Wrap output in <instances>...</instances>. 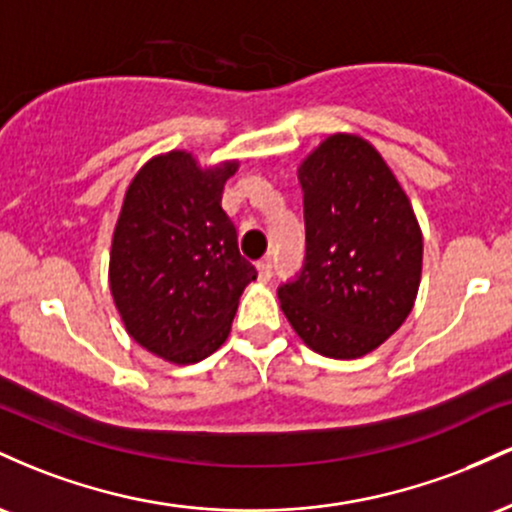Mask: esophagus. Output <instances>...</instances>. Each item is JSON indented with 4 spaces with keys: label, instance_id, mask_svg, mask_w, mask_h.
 <instances>
[{
    "label": "esophagus",
    "instance_id": "obj_1",
    "mask_svg": "<svg viewBox=\"0 0 512 512\" xmlns=\"http://www.w3.org/2000/svg\"><path fill=\"white\" fill-rule=\"evenodd\" d=\"M257 276H260V281L272 279V262H269V260L257 262Z\"/></svg>",
    "mask_w": 512,
    "mask_h": 512
}]
</instances>
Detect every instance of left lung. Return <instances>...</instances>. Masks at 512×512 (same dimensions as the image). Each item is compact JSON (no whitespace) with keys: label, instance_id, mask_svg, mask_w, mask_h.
I'll use <instances>...</instances> for the list:
<instances>
[{"label":"left lung","instance_id":"obj_1","mask_svg":"<svg viewBox=\"0 0 512 512\" xmlns=\"http://www.w3.org/2000/svg\"><path fill=\"white\" fill-rule=\"evenodd\" d=\"M305 262L279 286L286 320L327 358L378 349L407 320L424 240L395 173L356 134H332L298 168Z\"/></svg>","mask_w":512,"mask_h":512}]
</instances>
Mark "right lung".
<instances>
[{
    "label": "right lung",
    "mask_w": 512,
    "mask_h": 512,
    "mask_svg": "<svg viewBox=\"0 0 512 512\" xmlns=\"http://www.w3.org/2000/svg\"><path fill=\"white\" fill-rule=\"evenodd\" d=\"M238 161L199 168L187 151L146 161L125 192L110 248V291L137 344L187 366L226 342L257 269L221 209Z\"/></svg>",
    "instance_id": "1"
}]
</instances>
